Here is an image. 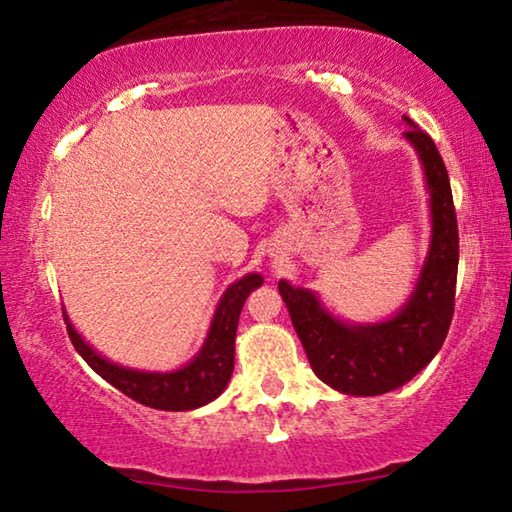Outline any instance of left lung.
Listing matches in <instances>:
<instances>
[{
    "label": "left lung",
    "mask_w": 512,
    "mask_h": 512,
    "mask_svg": "<svg viewBox=\"0 0 512 512\" xmlns=\"http://www.w3.org/2000/svg\"><path fill=\"white\" fill-rule=\"evenodd\" d=\"M404 137L418 151L431 205L429 255L406 305L375 325H350L320 305L316 293L280 280L291 323L311 370L345 395L372 397L404 386L436 357L454 316L458 225L445 162L431 137L404 117Z\"/></svg>",
    "instance_id": "1"
}]
</instances>
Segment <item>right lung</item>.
<instances>
[{"label": "right lung", "instance_id": "add662e5", "mask_svg": "<svg viewBox=\"0 0 512 512\" xmlns=\"http://www.w3.org/2000/svg\"><path fill=\"white\" fill-rule=\"evenodd\" d=\"M262 282V275L248 273L235 284H230L214 311L210 334H207L201 352L180 370L144 372L117 366V363L94 352L81 339V334L76 332L63 311L69 341L97 375L119 388L131 400L160 411H192L216 400L228 386L232 370H235V336L241 307H244L250 291L257 289Z\"/></svg>", "mask_w": 512, "mask_h": 512}]
</instances>
